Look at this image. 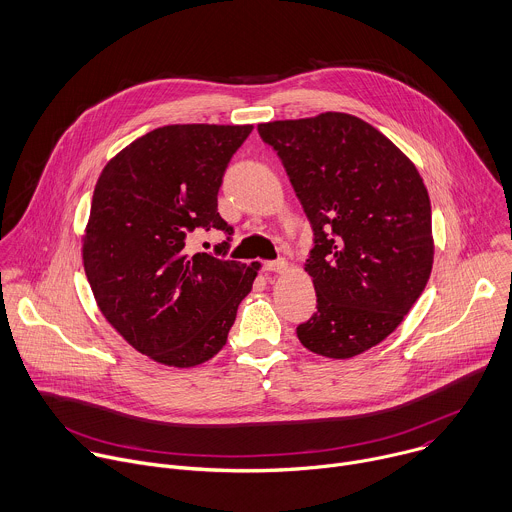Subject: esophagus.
I'll use <instances>...</instances> for the list:
<instances>
[{
	"mask_svg": "<svg viewBox=\"0 0 512 512\" xmlns=\"http://www.w3.org/2000/svg\"><path fill=\"white\" fill-rule=\"evenodd\" d=\"M262 266L268 272H284L288 268V262L284 258H278V260H266V262H262Z\"/></svg>",
	"mask_w": 512,
	"mask_h": 512,
	"instance_id": "obj_1",
	"label": "esophagus"
}]
</instances>
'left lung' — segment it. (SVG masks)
<instances>
[{
    "mask_svg": "<svg viewBox=\"0 0 512 512\" xmlns=\"http://www.w3.org/2000/svg\"><path fill=\"white\" fill-rule=\"evenodd\" d=\"M258 133L315 234L304 268L317 313L296 327L298 341L323 357H355L391 335L428 284V189L410 159L353 115L262 123Z\"/></svg>",
    "mask_w": 512,
    "mask_h": 512,
    "instance_id": "left-lung-1",
    "label": "left lung"
}]
</instances>
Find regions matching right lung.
I'll list each match as a JSON object with an SVG mask.
<instances>
[{
	"instance_id": "obj_1",
	"label": "right lung",
	"mask_w": 512,
	"mask_h": 512,
	"mask_svg": "<svg viewBox=\"0 0 512 512\" xmlns=\"http://www.w3.org/2000/svg\"><path fill=\"white\" fill-rule=\"evenodd\" d=\"M252 125H169L102 169L82 244L100 313L143 355L173 367L212 359L260 264L228 260L234 228L218 212L232 155ZM195 229L229 234L214 255H189Z\"/></svg>"
}]
</instances>
